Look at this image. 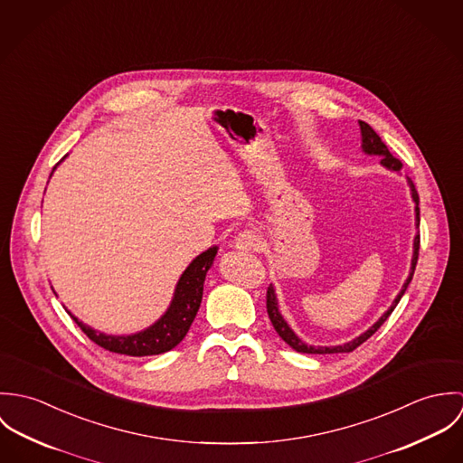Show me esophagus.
Instances as JSON below:
<instances>
[{"mask_svg": "<svg viewBox=\"0 0 463 463\" xmlns=\"http://www.w3.org/2000/svg\"><path fill=\"white\" fill-rule=\"evenodd\" d=\"M235 248L242 251H255L260 248V237L251 230H244L235 237Z\"/></svg>", "mask_w": 463, "mask_h": 463, "instance_id": "34e87169", "label": "esophagus"}]
</instances>
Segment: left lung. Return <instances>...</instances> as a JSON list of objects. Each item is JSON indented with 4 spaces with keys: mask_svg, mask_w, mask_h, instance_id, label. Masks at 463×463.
Wrapping results in <instances>:
<instances>
[{
    "mask_svg": "<svg viewBox=\"0 0 463 463\" xmlns=\"http://www.w3.org/2000/svg\"><path fill=\"white\" fill-rule=\"evenodd\" d=\"M360 130H362V147H364V151L369 153V155H380V156H382V164H383L385 167H389V169H392V171H401V167H402L401 160H397L396 156L391 155L389 147L383 144V140L380 138V135L374 132V130H373L367 123H364V121H360ZM408 182H410V189H411V198L415 201V213H417L415 219H417V226H419V222H420V217H419V194H417V191H415V185H413L411 178H408ZM419 246H420V235L417 233V235H415V241H413L411 272H410L408 279L404 281L401 292L397 294L392 307L380 317V321H378L374 326H371L369 330L365 331V333H362L360 336H356L354 340H351V342H347V344H344V345H333V347H314V345H307L305 342H301V340L296 336V333L290 330L288 325L283 321V317H281V314H279V310H278V303H276L274 290H272V287H269V288H267V296H265V299H267L265 305H267V314H269V319H270L274 330H276V333H278L292 349H296L298 353L330 354V353H349V351L356 349L358 345H362L367 338H371L376 331L380 330V326H382V325L389 319V316L394 312V308H396L399 299L402 298V294H404L408 283L411 281V276H413V270H415V265H417V259H419Z\"/></svg>",
    "mask_w": 463,
    "mask_h": 463,
    "instance_id": "1",
    "label": "left lung"
}]
</instances>
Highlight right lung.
Instances as JSON below:
<instances>
[{"label": "right lung", "instance_id": "add662e5", "mask_svg": "<svg viewBox=\"0 0 463 463\" xmlns=\"http://www.w3.org/2000/svg\"><path fill=\"white\" fill-rule=\"evenodd\" d=\"M215 255H217V248H210L204 253H201L198 259L193 260V264L185 269V272L182 274L176 285L175 299L169 310L158 323H155L147 330L128 335V336H110L85 326L74 316H71V312L67 314L80 326V330L83 331L92 342L105 347L107 351L130 354V356H149V354L165 353L175 345H178L191 328L201 305L204 276L213 262Z\"/></svg>", "mask_w": 463, "mask_h": 463}]
</instances>
